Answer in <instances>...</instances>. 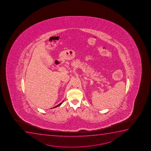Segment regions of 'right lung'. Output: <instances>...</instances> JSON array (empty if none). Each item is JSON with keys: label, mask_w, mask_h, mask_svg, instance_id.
Listing matches in <instances>:
<instances>
[{"label": "right lung", "mask_w": 151, "mask_h": 151, "mask_svg": "<svg viewBox=\"0 0 151 151\" xmlns=\"http://www.w3.org/2000/svg\"><path fill=\"white\" fill-rule=\"evenodd\" d=\"M62 104V103H60V104H59L58 105H57V106H55V107H53V108H55V107H58V106H60V105Z\"/></svg>", "instance_id": "obj_1"}]
</instances>
